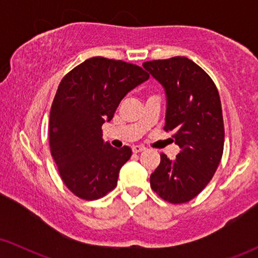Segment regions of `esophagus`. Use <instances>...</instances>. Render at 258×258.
Wrapping results in <instances>:
<instances>
[{
    "label": "esophagus",
    "instance_id": "esophagus-1",
    "mask_svg": "<svg viewBox=\"0 0 258 258\" xmlns=\"http://www.w3.org/2000/svg\"><path fill=\"white\" fill-rule=\"evenodd\" d=\"M146 150V147L143 146H140V144H136V146H133V151L134 153H141V151Z\"/></svg>",
    "mask_w": 258,
    "mask_h": 258
}]
</instances>
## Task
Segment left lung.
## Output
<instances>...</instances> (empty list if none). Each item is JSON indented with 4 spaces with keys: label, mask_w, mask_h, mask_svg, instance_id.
Wrapping results in <instances>:
<instances>
[{
    "label": "left lung",
    "mask_w": 258,
    "mask_h": 258,
    "mask_svg": "<svg viewBox=\"0 0 258 258\" xmlns=\"http://www.w3.org/2000/svg\"><path fill=\"white\" fill-rule=\"evenodd\" d=\"M143 68L163 87L165 132L181 148L176 158L161 154L150 186L170 203H185L206 188L220 164L224 125L217 88L204 70L186 57L144 62Z\"/></svg>",
    "instance_id": "1"
}]
</instances>
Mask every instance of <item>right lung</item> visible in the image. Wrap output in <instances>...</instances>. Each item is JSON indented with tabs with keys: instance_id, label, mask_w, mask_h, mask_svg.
<instances>
[{
	"instance_id": "right-lung-1",
	"label": "right lung",
	"mask_w": 258,
	"mask_h": 258,
	"mask_svg": "<svg viewBox=\"0 0 258 258\" xmlns=\"http://www.w3.org/2000/svg\"><path fill=\"white\" fill-rule=\"evenodd\" d=\"M149 79L132 63L104 57L86 59L63 77L50 109L49 143L62 181L83 200H97L117 185L132 149L102 139L125 95Z\"/></svg>"
}]
</instances>
